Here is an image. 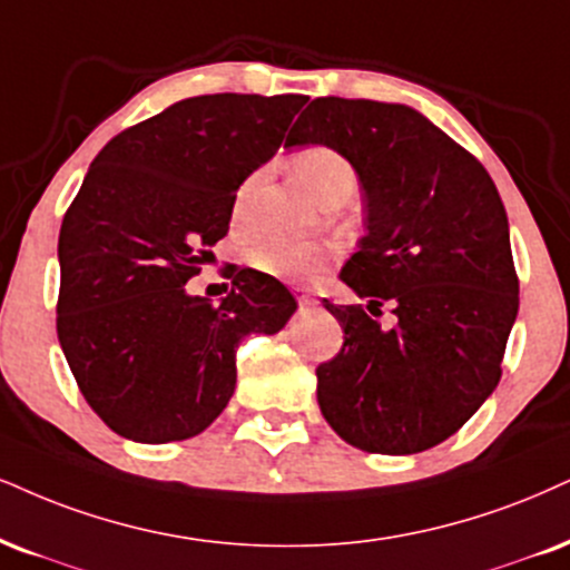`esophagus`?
<instances>
[{
    "instance_id": "obj_1",
    "label": "esophagus",
    "mask_w": 570,
    "mask_h": 570,
    "mask_svg": "<svg viewBox=\"0 0 570 570\" xmlns=\"http://www.w3.org/2000/svg\"><path fill=\"white\" fill-rule=\"evenodd\" d=\"M296 298H298L301 306H317V298H314L312 293L301 291V287H296Z\"/></svg>"
}]
</instances>
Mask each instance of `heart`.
Instances as JSON below:
<instances>
[{"instance_id": "obj_1", "label": "heart", "mask_w": 570, "mask_h": 570, "mask_svg": "<svg viewBox=\"0 0 570 570\" xmlns=\"http://www.w3.org/2000/svg\"><path fill=\"white\" fill-rule=\"evenodd\" d=\"M291 174L320 206L348 200L356 189L354 166L341 153L322 145L304 147V150L296 153L291 158ZM258 179H262V171H253L237 187L235 200H232V219L235 222L243 219L245 203H248L250 189L258 185ZM327 256L330 253L322 245H296L283 240H256L248 248V262L258 272L269 274L274 279H283V283H306L325 266Z\"/></svg>"}]
</instances>
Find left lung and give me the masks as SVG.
<instances>
[{
  "label": "left lung",
  "mask_w": 570,
  "mask_h": 570,
  "mask_svg": "<svg viewBox=\"0 0 570 570\" xmlns=\"http://www.w3.org/2000/svg\"><path fill=\"white\" fill-rule=\"evenodd\" d=\"M304 145L354 166L367 210L341 269L367 308L325 298L343 348L317 367L320 410L364 452H425L500 383L518 317L502 198L487 168L410 105L317 97L285 142ZM383 303L397 314L393 328L371 320Z\"/></svg>",
  "instance_id": "8db88e82"
}]
</instances>
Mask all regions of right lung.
I'll use <instances>...</instances> for the list:
<instances>
[{"label":"right lung","mask_w":570,"mask_h":570,"mask_svg":"<svg viewBox=\"0 0 570 570\" xmlns=\"http://www.w3.org/2000/svg\"><path fill=\"white\" fill-rule=\"evenodd\" d=\"M301 95H203L131 126L91 160L60 227L58 338L102 423L139 444L185 441L235 393L245 335L298 304L240 269L219 304L187 279L227 235L237 187L283 145Z\"/></svg>","instance_id":"add662e5"}]
</instances>
